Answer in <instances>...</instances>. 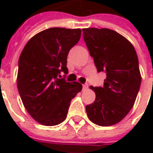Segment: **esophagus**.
<instances>
[{
	"label": "esophagus",
	"mask_w": 153,
	"mask_h": 153,
	"mask_svg": "<svg viewBox=\"0 0 153 153\" xmlns=\"http://www.w3.org/2000/svg\"><path fill=\"white\" fill-rule=\"evenodd\" d=\"M82 88H83V89H84V90L88 89V83H85V84H83V85H82Z\"/></svg>",
	"instance_id": "34e87169"
}]
</instances>
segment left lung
<instances>
[{
	"instance_id": "left-lung-1",
	"label": "left lung",
	"mask_w": 153,
	"mask_h": 153,
	"mask_svg": "<svg viewBox=\"0 0 153 153\" xmlns=\"http://www.w3.org/2000/svg\"><path fill=\"white\" fill-rule=\"evenodd\" d=\"M82 31L97 71L106 73L103 87H90L96 97L86 111L94 123L111 126L123 120L135 102L141 82L137 53L129 41L112 30Z\"/></svg>"
}]
</instances>
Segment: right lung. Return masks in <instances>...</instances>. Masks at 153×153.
Instances as JSON below:
<instances>
[{
	"instance_id": "obj_1",
	"label": "right lung",
	"mask_w": 153,
	"mask_h": 153,
	"mask_svg": "<svg viewBox=\"0 0 153 153\" xmlns=\"http://www.w3.org/2000/svg\"><path fill=\"white\" fill-rule=\"evenodd\" d=\"M81 29L50 28L29 40L19 59L17 87L25 107L37 123L54 126L65 120L71 100L82 88L67 82V55L79 42Z\"/></svg>"
}]
</instances>
